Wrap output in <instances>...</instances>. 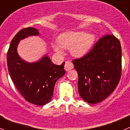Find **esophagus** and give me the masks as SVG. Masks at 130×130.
<instances>
[{
  "instance_id": "esophagus-1",
  "label": "esophagus",
  "mask_w": 130,
  "mask_h": 130,
  "mask_svg": "<svg viewBox=\"0 0 130 130\" xmlns=\"http://www.w3.org/2000/svg\"><path fill=\"white\" fill-rule=\"evenodd\" d=\"M73 67H74V65L72 62H71V61H67L66 62H65V70L66 71H70V70L73 69Z\"/></svg>"
}]
</instances>
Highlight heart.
I'll return each mask as SVG.
<instances>
[{
	"mask_svg": "<svg viewBox=\"0 0 130 130\" xmlns=\"http://www.w3.org/2000/svg\"><path fill=\"white\" fill-rule=\"evenodd\" d=\"M94 42V36L92 34H85L81 31L65 32L58 38L59 44L62 47L70 49L72 55L77 58L85 55L89 51ZM59 46L53 44V47L57 53L62 54L61 46Z\"/></svg>",
	"mask_w": 130,
	"mask_h": 130,
	"instance_id": "b5f03b06",
	"label": "heart"
}]
</instances>
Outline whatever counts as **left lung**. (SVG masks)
<instances>
[{
	"mask_svg": "<svg viewBox=\"0 0 130 130\" xmlns=\"http://www.w3.org/2000/svg\"><path fill=\"white\" fill-rule=\"evenodd\" d=\"M78 74V91L85 101L101 102L119 83L122 73V51L114 35L103 36L82 58L72 61Z\"/></svg>",
	"mask_w": 130,
	"mask_h": 130,
	"instance_id": "obj_1",
	"label": "left lung"
}]
</instances>
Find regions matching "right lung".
<instances>
[{"mask_svg":"<svg viewBox=\"0 0 130 130\" xmlns=\"http://www.w3.org/2000/svg\"><path fill=\"white\" fill-rule=\"evenodd\" d=\"M38 34V29L33 27L18 32L11 42L7 63L11 78L24 99L34 105L43 106L51 100L57 80L65 74V62L61 65H54L47 55L35 63H27L21 59L17 51L19 42Z\"/></svg>","mask_w":130,"mask_h":130,"instance_id":"1","label":"right lung"}]
</instances>
